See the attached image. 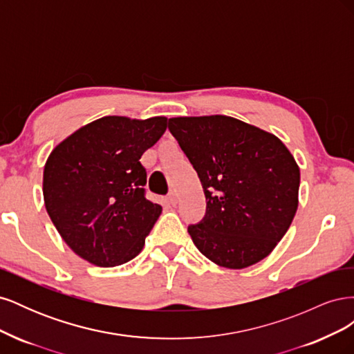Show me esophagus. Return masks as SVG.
I'll use <instances>...</instances> for the list:
<instances>
[{
	"instance_id": "esophagus-1",
	"label": "esophagus",
	"mask_w": 354,
	"mask_h": 354,
	"mask_svg": "<svg viewBox=\"0 0 354 354\" xmlns=\"http://www.w3.org/2000/svg\"><path fill=\"white\" fill-rule=\"evenodd\" d=\"M167 199H168V202L171 203V205H176L177 203V194L174 190H171L169 194H168V196H167Z\"/></svg>"
}]
</instances>
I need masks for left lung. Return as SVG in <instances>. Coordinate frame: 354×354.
<instances>
[{
  "instance_id": "8db88e82",
  "label": "left lung",
  "mask_w": 354,
  "mask_h": 354,
  "mask_svg": "<svg viewBox=\"0 0 354 354\" xmlns=\"http://www.w3.org/2000/svg\"><path fill=\"white\" fill-rule=\"evenodd\" d=\"M168 130L196 169L205 217L187 232L226 269L261 261L291 226L299 168L276 136L224 115L169 118Z\"/></svg>"
}]
</instances>
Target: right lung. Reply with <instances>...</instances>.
Listing matches in <instances>:
<instances>
[{
  "label": "right lung",
  "instance_id": "add662e5",
  "mask_svg": "<svg viewBox=\"0 0 354 354\" xmlns=\"http://www.w3.org/2000/svg\"><path fill=\"white\" fill-rule=\"evenodd\" d=\"M165 130V116H103L53 149L42 178L46 209L81 259L115 267L143 250L162 207L145 196L140 158Z\"/></svg>",
  "mask_w": 354,
  "mask_h": 354
}]
</instances>
